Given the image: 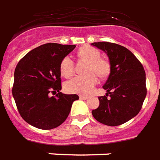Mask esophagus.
Wrapping results in <instances>:
<instances>
[{"label":"esophagus","instance_id":"esophagus-1","mask_svg":"<svg viewBox=\"0 0 160 160\" xmlns=\"http://www.w3.org/2000/svg\"><path fill=\"white\" fill-rule=\"evenodd\" d=\"M79 98L81 99V100H87L88 98V96H84V95H80L79 96Z\"/></svg>","mask_w":160,"mask_h":160}]
</instances>
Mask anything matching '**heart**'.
<instances>
[{
	"label": "heart",
	"instance_id": "b5f03b06",
	"mask_svg": "<svg viewBox=\"0 0 160 160\" xmlns=\"http://www.w3.org/2000/svg\"><path fill=\"white\" fill-rule=\"evenodd\" d=\"M78 54L90 62L88 66V72L90 73L85 76L74 77L65 83L64 88L69 93L89 94L98 82V77L96 73L100 77L107 76L110 72V65L107 61L100 58V52L98 49L90 46H84L80 48ZM60 72L65 78L71 77L73 74L74 63L70 56H66L62 59Z\"/></svg>",
	"mask_w": 160,
	"mask_h": 160
}]
</instances>
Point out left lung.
I'll list each match as a JSON object with an SVG mask.
<instances>
[{"mask_svg": "<svg viewBox=\"0 0 160 160\" xmlns=\"http://www.w3.org/2000/svg\"><path fill=\"white\" fill-rule=\"evenodd\" d=\"M92 45L107 53L111 66L109 77L102 87L107 90L106 96L98 98L100 105L92 114L100 123L120 126L135 117L142 107L147 92L145 69L137 58L123 46L109 42Z\"/></svg>", "mask_w": 160, "mask_h": 160, "instance_id": "left-lung-1", "label": "left lung"}]
</instances>
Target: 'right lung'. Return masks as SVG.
<instances>
[{"label": "right lung", "instance_id": "obj_1", "mask_svg": "<svg viewBox=\"0 0 160 160\" xmlns=\"http://www.w3.org/2000/svg\"><path fill=\"white\" fill-rule=\"evenodd\" d=\"M75 47L48 43L29 51L18 62L12 95L28 124L41 130L56 128L67 119L72 102L79 99L76 94L60 92V63ZM50 92L56 95L50 97Z\"/></svg>", "mask_w": 160, "mask_h": 160}]
</instances>
